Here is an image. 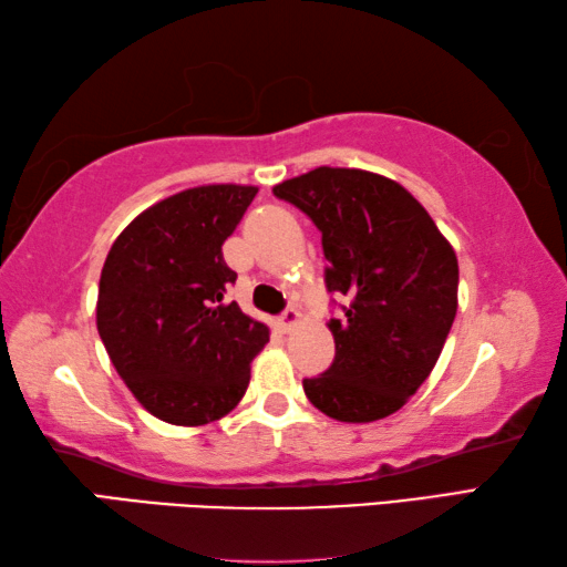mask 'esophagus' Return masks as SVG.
I'll use <instances>...</instances> for the list:
<instances>
[{"label":"esophagus","mask_w":567,"mask_h":567,"mask_svg":"<svg viewBox=\"0 0 567 567\" xmlns=\"http://www.w3.org/2000/svg\"><path fill=\"white\" fill-rule=\"evenodd\" d=\"M300 320H302L300 310H295V307H287V310L280 315V328H282L285 332H290Z\"/></svg>","instance_id":"1"}]
</instances>
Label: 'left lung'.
Instances as JSON below:
<instances>
[{
    "label": "left lung",
    "instance_id": "left-lung-1",
    "mask_svg": "<svg viewBox=\"0 0 567 567\" xmlns=\"http://www.w3.org/2000/svg\"><path fill=\"white\" fill-rule=\"evenodd\" d=\"M272 192L320 229L324 285L348 297L328 322L330 370L302 380L307 400L340 422L392 415L433 372L453 328V245L405 187L375 172L318 167Z\"/></svg>",
    "mask_w": 567,
    "mask_h": 567
}]
</instances>
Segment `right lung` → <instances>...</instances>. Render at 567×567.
<instances>
[{"label":"right lung","instance_id":"add662e5","mask_svg":"<svg viewBox=\"0 0 567 567\" xmlns=\"http://www.w3.org/2000/svg\"><path fill=\"white\" fill-rule=\"evenodd\" d=\"M255 195L249 185L177 192L134 217L104 260L100 338L140 405L169 425L225 417L270 340L265 322L225 302L237 275L223 245Z\"/></svg>","mask_w":567,"mask_h":567}]
</instances>
